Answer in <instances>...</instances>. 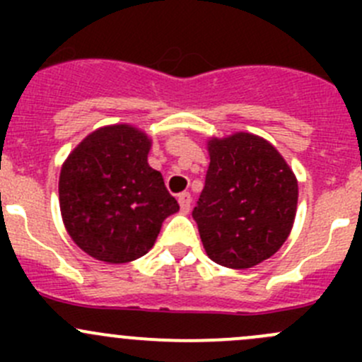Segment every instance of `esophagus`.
<instances>
[{"label":"esophagus","instance_id":"34e87169","mask_svg":"<svg viewBox=\"0 0 362 362\" xmlns=\"http://www.w3.org/2000/svg\"><path fill=\"white\" fill-rule=\"evenodd\" d=\"M178 204H180L182 211H189V208H191V194L189 192L178 194Z\"/></svg>","mask_w":362,"mask_h":362}]
</instances>
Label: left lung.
Returning a JSON list of instances; mask_svg holds the SVG:
<instances>
[{
	"instance_id": "8db88e82",
	"label": "left lung",
	"mask_w": 362,
	"mask_h": 362,
	"mask_svg": "<svg viewBox=\"0 0 362 362\" xmlns=\"http://www.w3.org/2000/svg\"><path fill=\"white\" fill-rule=\"evenodd\" d=\"M210 166L192 210L206 255L247 269L272 257L293 229L298 180L280 152L252 133L210 138Z\"/></svg>"
}]
</instances>
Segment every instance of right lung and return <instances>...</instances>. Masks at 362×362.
I'll list each match as a JSON object with an SVG mask.
<instances>
[{"label": "right lung", "mask_w": 362, "mask_h": 362, "mask_svg": "<svg viewBox=\"0 0 362 362\" xmlns=\"http://www.w3.org/2000/svg\"><path fill=\"white\" fill-rule=\"evenodd\" d=\"M152 140L129 124L87 134L63 163L59 206L73 242L90 257L122 264L154 247L178 203L148 166Z\"/></svg>", "instance_id": "obj_1"}]
</instances>
